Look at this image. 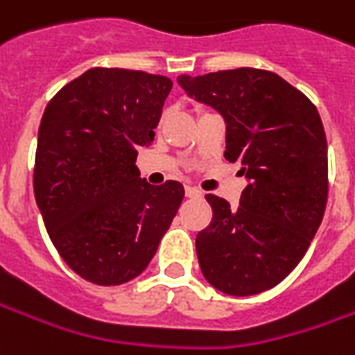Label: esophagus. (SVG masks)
<instances>
[{
  "instance_id": "34e87169",
  "label": "esophagus",
  "mask_w": 355,
  "mask_h": 355,
  "mask_svg": "<svg viewBox=\"0 0 355 355\" xmlns=\"http://www.w3.org/2000/svg\"><path fill=\"white\" fill-rule=\"evenodd\" d=\"M187 196L188 198H198L200 196V190L194 187H187Z\"/></svg>"
}]
</instances>
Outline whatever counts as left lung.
Segmentation results:
<instances>
[{"label":"left lung","instance_id":"8db88e82","mask_svg":"<svg viewBox=\"0 0 355 355\" xmlns=\"http://www.w3.org/2000/svg\"><path fill=\"white\" fill-rule=\"evenodd\" d=\"M178 85L225 120V159L247 187L237 208L208 194L211 223L196 237L204 278L245 297L272 289L307 252L329 196L327 136L307 96L276 73L239 67L180 76Z\"/></svg>","mask_w":355,"mask_h":355}]
</instances>
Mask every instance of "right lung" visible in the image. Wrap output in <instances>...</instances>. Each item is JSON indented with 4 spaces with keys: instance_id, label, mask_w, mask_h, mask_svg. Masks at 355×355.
<instances>
[{
    "instance_id": "obj_1",
    "label": "right lung",
    "mask_w": 355,
    "mask_h": 355,
    "mask_svg": "<svg viewBox=\"0 0 355 355\" xmlns=\"http://www.w3.org/2000/svg\"><path fill=\"white\" fill-rule=\"evenodd\" d=\"M173 89L168 77L93 67L62 87L38 128L35 198L69 268L96 286L139 276L167 233L184 188L139 178Z\"/></svg>"
}]
</instances>
